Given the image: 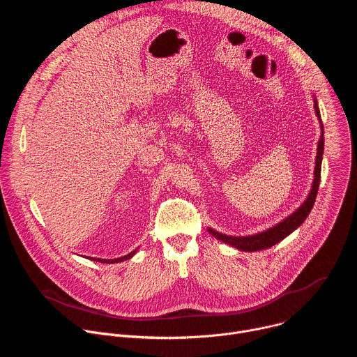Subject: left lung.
<instances>
[{
	"label": "left lung",
	"instance_id": "1",
	"mask_svg": "<svg viewBox=\"0 0 357 357\" xmlns=\"http://www.w3.org/2000/svg\"><path fill=\"white\" fill-rule=\"evenodd\" d=\"M314 107H315V113L319 119L321 123V139L318 142V152H317V161H315V176H314V183H312V189L305 200L302 203V206L299 209H296L291 216H288L285 220H282L281 223H278L277 226L257 233L254 236H245V237H234V236H226L222 234L219 231H215L213 229H209V233L212 236H215L218 240L230 244L238 250L243 251H259V250H264L268 247L275 245L277 243H280L281 240H284L288 234H291L295 229H298L303 220L308 218V215L311 213V209L314 208V203L318 195V189H319V182H321V165H322V155H324V124L321 120V113H319V107L317 103V98L314 100Z\"/></svg>",
	"mask_w": 357,
	"mask_h": 357
}]
</instances>
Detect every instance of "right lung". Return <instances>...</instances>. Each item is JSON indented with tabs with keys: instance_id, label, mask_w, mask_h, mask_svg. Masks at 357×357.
Listing matches in <instances>:
<instances>
[{
	"instance_id": "1",
	"label": "right lung",
	"mask_w": 357,
	"mask_h": 357,
	"mask_svg": "<svg viewBox=\"0 0 357 357\" xmlns=\"http://www.w3.org/2000/svg\"><path fill=\"white\" fill-rule=\"evenodd\" d=\"M137 252V250H134V251H131L130 254H127V256H124V257H120V259H114V260H105V259H90V260H96V261H100V263H107V264H113V263H120V261H124V260H128V259H131L134 254Z\"/></svg>"
}]
</instances>
